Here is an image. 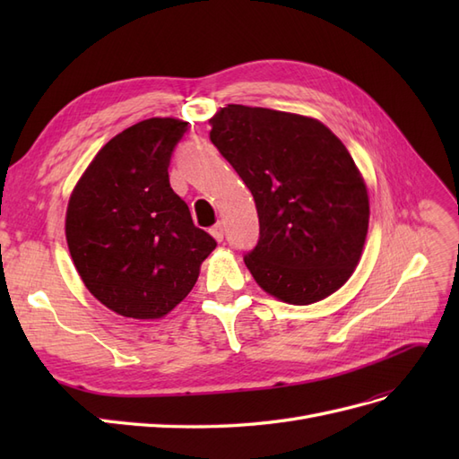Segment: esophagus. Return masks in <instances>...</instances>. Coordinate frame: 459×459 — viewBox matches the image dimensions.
Instances as JSON below:
<instances>
[{"label":"esophagus","mask_w":459,"mask_h":459,"mask_svg":"<svg viewBox=\"0 0 459 459\" xmlns=\"http://www.w3.org/2000/svg\"><path fill=\"white\" fill-rule=\"evenodd\" d=\"M211 235H212V238H214L216 241L224 239V224H221V221H218V224H214V226L211 228Z\"/></svg>","instance_id":"34e87169"}]
</instances>
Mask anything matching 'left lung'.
<instances>
[{
    "label": "left lung",
    "instance_id": "1",
    "mask_svg": "<svg viewBox=\"0 0 459 459\" xmlns=\"http://www.w3.org/2000/svg\"><path fill=\"white\" fill-rule=\"evenodd\" d=\"M211 142L251 189L260 238L245 264L255 281L289 304L335 293L368 235L364 178L322 122L283 110L228 105L211 118Z\"/></svg>",
    "mask_w": 459,
    "mask_h": 459
}]
</instances>
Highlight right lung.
Returning <instances> with one entry per match:
<instances>
[{
    "label": "right lung",
    "instance_id": "1",
    "mask_svg": "<svg viewBox=\"0 0 459 459\" xmlns=\"http://www.w3.org/2000/svg\"><path fill=\"white\" fill-rule=\"evenodd\" d=\"M178 118H147L115 135L82 174L66 208V243L90 293L134 319H157L195 285L216 241L170 187Z\"/></svg>",
    "mask_w": 459,
    "mask_h": 459
}]
</instances>
